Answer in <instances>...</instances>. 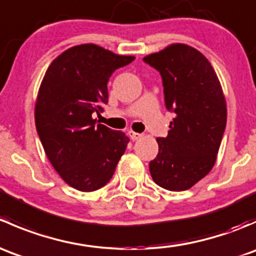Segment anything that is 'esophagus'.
<instances>
[{"mask_svg": "<svg viewBox=\"0 0 256 256\" xmlns=\"http://www.w3.org/2000/svg\"><path fill=\"white\" fill-rule=\"evenodd\" d=\"M128 136H130V138L132 141L138 140V138H142V135H141V134L134 132V131H128Z\"/></svg>", "mask_w": 256, "mask_h": 256, "instance_id": "1", "label": "esophagus"}]
</instances>
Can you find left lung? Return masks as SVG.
I'll use <instances>...</instances> for the list:
<instances>
[{"label":"left lung","instance_id":"obj_1","mask_svg":"<svg viewBox=\"0 0 256 256\" xmlns=\"http://www.w3.org/2000/svg\"><path fill=\"white\" fill-rule=\"evenodd\" d=\"M144 62L160 72L164 104L174 112L167 138H157L150 174L164 190H186L216 164L226 125L222 85L208 59L187 44H171Z\"/></svg>","mask_w":256,"mask_h":256}]
</instances>
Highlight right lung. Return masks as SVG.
<instances>
[{"mask_svg": "<svg viewBox=\"0 0 256 256\" xmlns=\"http://www.w3.org/2000/svg\"><path fill=\"white\" fill-rule=\"evenodd\" d=\"M134 59L90 43L66 49L46 72L36 102V128L52 166L76 190L104 187L128 147L125 134L98 124L94 115L108 104L112 74Z\"/></svg>", "mask_w": 256, "mask_h": 256, "instance_id": "obj_1", "label": "right lung"}]
</instances>
